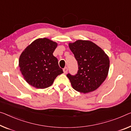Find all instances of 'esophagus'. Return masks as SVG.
<instances>
[{"instance_id": "obj_1", "label": "esophagus", "mask_w": 131, "mask_h": 131, "mask_svg": "<svg viewBox=\"0 0 131 131\" xmlns=\"http://www.w3.org/2000/svg\"><path fill=\"white\" fill-rule=\"evenodd\" d=\"M63 71H64V74H66L68 71V68L67 67H65L63 68Z\"/></svg>"}]
</instances>
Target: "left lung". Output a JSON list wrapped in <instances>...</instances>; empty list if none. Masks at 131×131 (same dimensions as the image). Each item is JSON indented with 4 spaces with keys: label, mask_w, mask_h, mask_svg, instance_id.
<instances>
[{
    "label": "left lung",
    "mask_w": 131,
    "mask_h": 131,
    "mask_svg": "<svg viewBox=\"0 0 131 131\" xmlns=\"http://www.w3.org/2000/svg\"><path fill=\"white\" fill-rule=\"evenodd\" d=\"M69 47L78 67L75 75L67 74L72 88L81 93L97 89L107 77L110 68L108 56L95 43L88 40H77L70 43Z\"/></svg>",
    "instance_id": "left-lung-1"
}]
</instances>
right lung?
<instances>
[{
    "mask_svg": "<svg viewBox=\"0 0 131 131\" xmlns=\"http://www.w3.org/2000/svg\"><path fill=\"white\" fill-rule=\"evenodd\" d=\"M57 44L46 38L38 39L22 52L19 67L23 77L30 85L44 89L51 86L62 73L58 60L53 56Z\"/></svg>",
    "mask_w": 131,
    "mask_h": 131,
    "instance_id": "obj_1",
    "label": "right lung"
}]
</instances>
